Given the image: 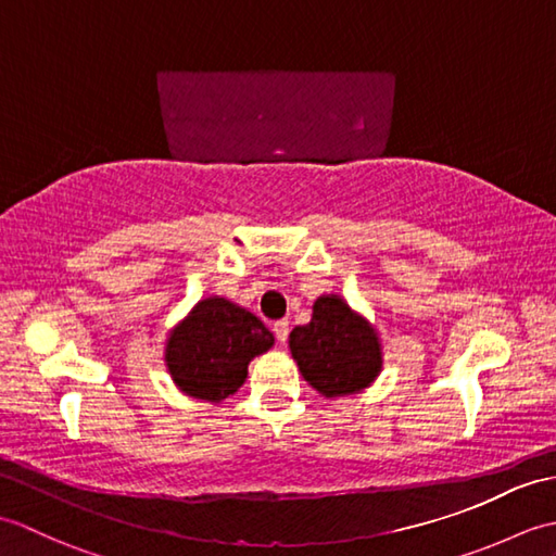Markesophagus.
<instances>
[{
  "label": "esophagus",
  "instance_id": "1",
  "mask_svg": "<svg viewBox=\"0 0 556 556\" xmlns=\"http://www.w3.org/2000/svg\"><path fill=\"white\" fill-rule=\"evenodd\" d=\"M271 332H275L279 344H285L287 337H289V323L287 320H277L275 325H271Z\"/></svg>",
  "mask_w": 556,
  "mask_h": 556
}]
</instances>
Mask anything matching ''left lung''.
<instances>
[{
	"label": "left lung",
	"instance_id": "left-lung-1",
	"mask_svg": "<svg viewBox=\"0 0 556 556\" xmlns=\"http://www.w3.org/2000/svg\"><path fill=\"white\" fill-rule=\"evenodd\" d=\"M289 351L303 380L325 399L365 392L384 365L380 332L337 293L315 299L311 323L291 329Z\"/></svg>",
	"mask_w": 556,
	"mask_h": 556
}]
</instances>
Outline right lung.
Here are the masks:
<instances>
[{
    "label": "right lung",
    "instance_id": "obj_1",
    "mask_svg": "<svg viewBox=\"0 0 556 556\" xmlns=\"http://www.w3.org/2000/svg\"><path fill=\"white\" fill-rule=\"evenodd\" d=\"M275 346V334L251 311L222 296L200 299L164 339V365L181 394L222 404L239 392L248 363Z\"/></svg>",
    "mask_w": 556,
    "mask_h": 556
}]
</instances>
